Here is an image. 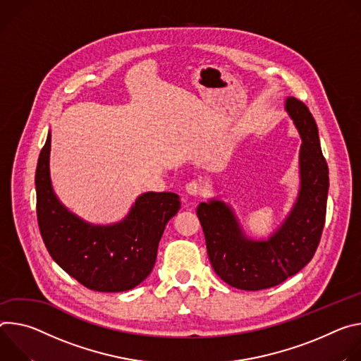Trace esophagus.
<instances>
[{
	"label": "esophagus",
	"instance_id": "obj_1",
	"mask_svg": "<svg viewBox=\"0 0 361 361\" xmlns=\"http://www.w3.org/2000/svg\"><path fill=\"white\" fill-rule=\"evenodd\" d=\"M185 190H186V193L188 195H190V196H199L201 195V192H202V186H201V183L199 182H196V180H192V182H189L186 186H185Z\"/></svg>",
	"mask_w": 361,
	"mask_h": 361
}]
</instances>
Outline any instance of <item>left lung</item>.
<instances>
[{"mask_svg": "<svg viewBox=\"0 0 361 361\" xmlns=\"http://www.w3.org/2000/svg\"><path fill=\"white\" fill-rule=\"evenodd\" d=\"M286 111L302 143L300 190L284 222L267 239H252L232 207L221 199L212 197L196 209L214 271L238 290L258 291L281 284L311 261L323 233L330 182L317 123L295 97L286 99Z\"/></svg>", "mask_w": 361, "mask_h": 361, "instance_id": "left-lung-1", "label": "left lung"}]
</instances>
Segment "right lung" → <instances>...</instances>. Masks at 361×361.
I'll return each mask as SVG.
<instances>
[{
  "instance_id": "obj_1",
  "label": "right lung",
  "mask_w": 361,
  "mask_h": 361,
  "mask_svg": "<svg viewBox=\"0 0 361 361\" xmlns=\"http://www.w3.org/2000/svg\"><path fill=\"white\" fill-rule=\"evenodd\" d=\"M51 132L35 171L37 219L51 258L80 284L100 293L128 291L152 272L160 238L180 209L172 192H145L118 222L96 225L68 211L50 178Z\"/></svg>"
}]
</instances>
